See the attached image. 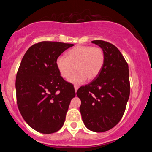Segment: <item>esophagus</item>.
<instances>
[{
    "label": "esophagus",
    "instance_id": "1",
    "mask_svg": "<svg viewBox=\"0 0 152 152\" xmlns=\"http://www.w3.org/2000/svg\"><path fill=\"white\" fill-rule=\"evenodd\" d=\"M78 86H74V89H75V91H77V90H78Z\"/></svg>",
    "mask_w": 152,
    "mask_h": 152
}]
</instances>
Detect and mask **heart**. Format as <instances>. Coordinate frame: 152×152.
<instances>
[{"label": "heart", "instance_id": "1", "mask_svg": "<svg viewBox=\"0 0 152 152\" xmlns=\"http://www.w3.org/2000/svg\"><path fill=\"white\" fill-rule=\"evenodd\" d=\"M105 61L104 52L99 47L78 46L68 51L66 57L60 56L56 60V66L63 78H67L76 69L77 71L69 81L80 84L88 78L93 80L102 71Z\"/></svg>", "mask_w": 152, "mask_h": 152}]
</instances>
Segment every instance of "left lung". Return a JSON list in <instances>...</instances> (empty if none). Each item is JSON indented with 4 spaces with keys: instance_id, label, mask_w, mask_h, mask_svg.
Masks as SVG:
<instances>
[{
    "instance_id": "1",
    "label": "left lung",
    "mask_w": 152,
    "mask_h": 152,
    "mask_svg": "<svg viewBox=\"0 0 152 152\" xmlns=\"http://www.w3.org/2000/svg\"><path fill=\"white\" fill-rule=\"evenodd\" d=\"M91 43L104 50L105 61L96 78L76 92L81 99L82 120L88 129L104 132L111 129L123 116L129 98V66L114 45L97 40Z\"/></svg>"
}]
</instances>
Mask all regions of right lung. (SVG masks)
<instances>
[{"instance_id":"obj_1","label":"right lung","mask_w":152,"mask_h":152,"mask_svg":"<svg viewBox=\"0 0 152 152\" xmlns=\"http://www.w3.org/2000/svg\"><path fill=\"white\" fill-rule=\"evenodd\" d=\"M71 43L42 41L23 57L15 80L17 104L26 123L37 132L52 134L64 125L74 87L61 76L56 60Z\"/></svg>"}]
</instances>
